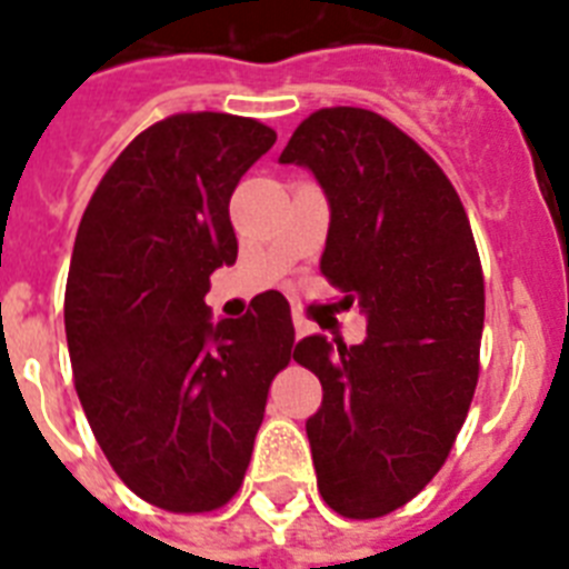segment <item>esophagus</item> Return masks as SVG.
<instances>
[{"instance_id": "obj_1", "label": "esophagus", "mask_w": 569, "mask_h": 569, "mask_svg": "<svg viewBox=\"0 0 569 569\" xmlns=\"http://www.w3.org/2000/svg\"><path fill=\"white\" fill-rule=\"evenodd\" d=\"M292 325H295V336H298V339H300V336H307V332L312 330V327H309V321L303 316H295Z\"/></svg>"}]
</instances>
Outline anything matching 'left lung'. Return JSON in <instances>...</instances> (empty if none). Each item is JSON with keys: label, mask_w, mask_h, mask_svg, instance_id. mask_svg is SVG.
Instances as JSON below:
<instances>
[{"label": "left lung", "mask_w": 569, "mask_h": 569, "mask_svg": "<svg viewBox=\"0 0 569 569\" xmlns=\"http://www.w3.org/2000/svg\"><path fill=\"white\" fill-rule=\"evenodd\" d=\"M280 163L318 180L321 274L368 321L362 345H295L325 389L307 420L318 491L345 517H382L441 470L477 389L485 283L468 212L436 160L371 110H318Z\"/></svg>", "instance_id": "left-lung-1"}]
</instances>
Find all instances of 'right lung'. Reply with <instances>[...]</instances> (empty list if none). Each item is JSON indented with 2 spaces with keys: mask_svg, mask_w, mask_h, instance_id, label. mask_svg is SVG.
<instances>
[{
  "mask_svg": "<svg viewBox=\"0 0 569 569\" xmlns=\"http://www.w3.org/2000/svg\"><path fill=\"white\" fill-rule=\"evenodd\" d=\"M277 133L230 113L151 124L92 192L63 325L78 400L128 488L166 511L239 491L295 327L280 292L212 318L210 274L237 262L230 196Z\"/></svg>",
  "mask_w": 569,
  "mask_h": 569,
  "instance_id": "1",
  "label": "right lung"
}]
</instances>
